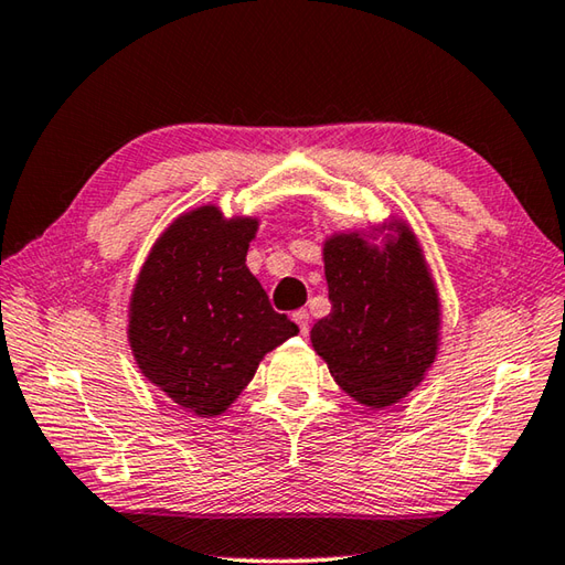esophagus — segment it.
<instances>
[{"instance_id":"esophagus-1","label":"esophagus","mask_w":565,"mask_h":565,"mask_svg":"<svg viewBox=\"0 0 565 565\" xmlns=\"http://www.w3.org/2000/svg\"><path fill=\"white\" fill-rule=\"evenodd\" d=\"M291 318H294V323L298 326V330H301V333L306 335L308 333V323H311V318H308V311H303V308H301V311H296Z\"/></svg>"}]
</instances>
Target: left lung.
I'll return each mask as SVG.
<instances>
[{
    "instance_id": "obj_1",
    "label": "left lung",
    "mask_w": 565,
    "mask_h": 565,
    "mask_svg": "<svg viewBox=\"0 0 565 565\" xmlns=\"http://www.w3.org/2000/svg\"><path fill=\"white\" fill-rule=\"evenodd\" d=\"M330 313L311 328L316 355L342 392L370 406L402 402L434 367L440 294L408 220L390 213L323 239Z\"/></svg>"
}]
</instances>
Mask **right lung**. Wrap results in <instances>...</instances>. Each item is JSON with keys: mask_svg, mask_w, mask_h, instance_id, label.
Returning <instances> with one entry per match:
<instances>
[{"mask_svg": "<svg viewBox=\"0 0 565 565\" xmlns=\"http://www.w3.org/2000/svg\"><path fill=\"white\" fill-rule=\"evenodd\" d=\"M257 215L185 210L153 242L127 306V340L143 380L198 418L239 399L267 352L298 333L247 269Z\"/></svg>", "mask_w": 565, "mask_h": 565, "instance_id": "right-lung-1", "label": "right lung"}]
</instances>
